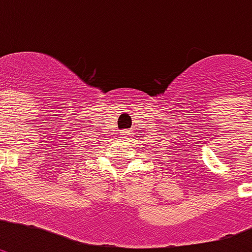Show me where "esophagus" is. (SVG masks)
<instances>
[{
	"label": "esophagus",
	"instance_id": "esophagus-1",
	"mask_svg": "<svg viewBox=\"0 0 252 252\" xmlns=\"http://www.w3.org/2000/svg\"><path fill=\"white\" fill-rule=\"evenodd\" d=\"M120 135L124 137V139H131L132 136H133V131L132 129H126L124 132H120Z\"/></svg>",
	"mask_w": 252,
	"mask_h": 252
}]
</instances>
